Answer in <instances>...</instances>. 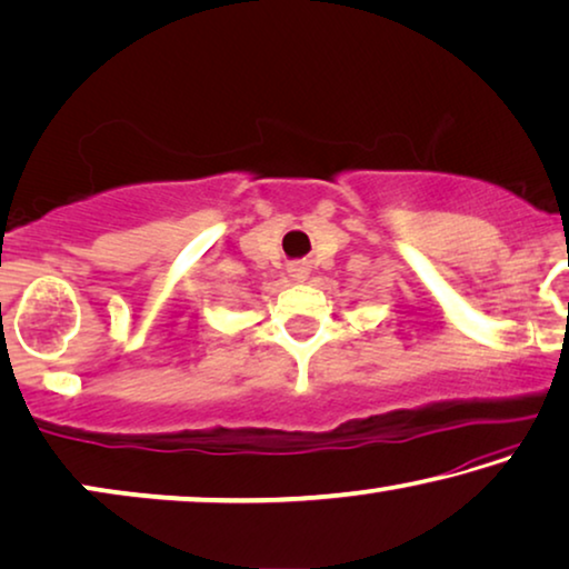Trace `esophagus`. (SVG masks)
<instances>
[{"label":"esophagus","instance_id":"34e87169","mask_svg":"<svg viewBox=\"0 0 569 569\" xmlns=\"http://www.w3.org/2000/svg\"><path fill=\"white\" fill-rule=\"evenodd\" d=\"M290 277L298 279V282H302V279H308V267H305V264H292L290 267Z\"/></svg>","mask_w":569,"mask_h":569}]
</instances>
